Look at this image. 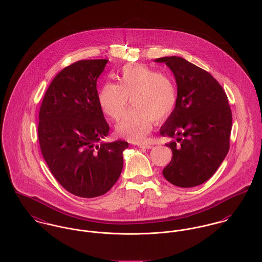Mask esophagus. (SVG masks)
I'll return each mask as SVG.
<instances>
[{
  "mask_svg": "<svg viewBox=\"0 0 262 262\" xmlns=\"http://www.w3.org/2000/svg\"><path fill=\"white\" fill-rule=\"evenodd\" d=\"M139 147H141V148H145V149H149V148H151V147H152V145H146V144H141V145H139Z\"/></svg>",
  "mask_w": 262,
  "mask_h": 262,
  "instance_id": "obj_1",
  "label": "esophagus"
}]
</instances>
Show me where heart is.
I'll use <instances>...</instances> for the list:
<instances>
[{
  "mask_svg": "<svg viewBox=\"0 0 262 262\" xmlns=\"http://www.w3.org/2000/svg\"><path fill=\"white\" fill-rule=\"evenodd\" d=\"M117 83L107 81L98 91V104L105 116L120 117L128 98L127 110L116 125L117 135L132 142H142L152 128L154 119L163 120L172 115L178 102L172 78L145 64H126L117 74Z\"/></svg>",
  "mask_w": 262,
  "mask_h": 262,
  "instance_id": "1",
  "label": "heart"
}]
</instances>
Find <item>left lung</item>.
I'll return each instance as SVG.
<instances>
[{
  "mask_svg": "<svg viewBox=\"0 0 262 262\" xmlns=\"http://www.w3.org/2000/svg\"><path fill=\"white\" fill-rule=\"evenodd\" d=\"M173 72L178 102L161 127L173 156L163 170L167 181L177 187L191 188L208 181L229 150L232 114L219 82L207 71L178 56L155 60Z\"/></svg>",
  "mask_w": 262,
  "mask_h": 262,
  "instance_id": "obj_1",
  "label": "left lung"
}]
</instances>
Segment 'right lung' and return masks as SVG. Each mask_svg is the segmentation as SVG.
I'll list each match as a JSON object with an SVG mask.
<instances>
[{
    "mask_svg": "<svg viewBox=\"0 0 262 262\" xmlns=\"http://www.w3.org/2000/svg\"><path fill=\"white\" fill-rule=\"evenodd\" d=\"M107 59L80 60L54 77L39 112L45 162L69 193L94 198L108 192L122 171L123 141L102 143L110 125L98 104L96 81Z\"/></svg>",
    "mask_w": 262,
    "mask_h": 262,
    "instance_id": "obj_1",
    "label": "right lung"
}]
</instances>
